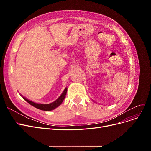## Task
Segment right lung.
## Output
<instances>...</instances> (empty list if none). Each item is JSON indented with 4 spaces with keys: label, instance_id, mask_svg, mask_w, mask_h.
Here are the masks:
<instances>
[{
    "label": "right lung",
    "instance_id": "1",
    "mask_svg": "<svg viewBox=\"0 0 151 151\" xmlns=\"http://www.w3.org/2000/svg\"><path fill=\"white\" fill-rule=\"evenodd\" d=\"M67 88H66L65 89V90L63 91V92L62 93L61 96L56 100L54 101L52 103H51V104H36V103L32 101L26 99L25 97H22L27 103H29L30 105L35 107L37 109L43 110V111H51V110H52V109H55V108H57L58 106H59L62 104V102L63 101V99H64L65 97L66 93H67Z\"/></svg>",
    "mask_w": 151,
    "mask_h": 151
}]
</instances>
